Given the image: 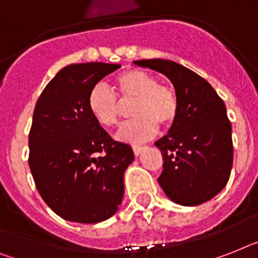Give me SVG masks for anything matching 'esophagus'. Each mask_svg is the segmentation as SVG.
Returning a JSON list of instances; mask_svg holds the SVG:
<instances>
[{"mask_svg":"<svg viewBox=\"0 0 258 258\" xmlns=\"http://www.w3.org/2000/svg\"><path fill=\"white\" fill-rule=\"evenodd\" d=\"M144 150V146H140V145H134L133 146V153L134 155H140Z\"/></svg>","mask_w":258,"mask_h":258,"instance_id":"esophagus-1","label":"esophagus"}]
</instances>
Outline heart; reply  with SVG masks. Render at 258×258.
I'll return each instance as SVG.
<instances>
[{
  "instance_id": "b5f03b06",
  "label": "heart",
  "mask_w": 258,
  "mask_h": 258,
  "mask_svg": "<svg viewBox=\"0 0 258 258\" xmlns=\"http://www.w3.org/2000/svg\"><path fill=\"white\" fill-rule=\"evenodd\" d=\"M117 91L120 99L104 84H96L88 95V109L99 124L114 126L122 113V103L133 106L136 120L120 127L117 138L121 141H148L157 133L158 125L171 126L179 112V101L175 91L169 86L159 84L157 78L142 70H129L117 76Z\"/></svg>"
}]
</instances>
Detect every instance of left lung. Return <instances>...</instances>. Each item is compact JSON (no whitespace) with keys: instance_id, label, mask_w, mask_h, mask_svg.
Returning <instances> with one entry per match:
<instances>
[{"instance_id":"8db88e82","label":"left lung","mask_w":258,"mask_h":258,"mask_svg":"<svg viewBox=\"0 0 258 258\" xmlns=\"http://www.w3.org/2000/svg\"><path fill=\"white\" fill-rule=\"evenodd\" d=\"M165 75L179 101L175 122L155 142L163 158L158 183L170 201L199 206L225 187L233 163L232 126L224 101L210 83L172 60H136Z\"/></svg>"}]
</instances>
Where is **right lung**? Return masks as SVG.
Listing matches in <instances>:
<instances>
[{"label": "right lung", "instance_id": "right-lung-1", "mask_svg": "<svg viewBox=\"0 0 258 258\" xmlns=\"http://www.w3.org/2000/svg\"><path fill=\"white\" fill-rule=\"evenodd\" d=\"M120 67L99 61L61 68L34 109L30 170L42 199L64 220L100 223L122 202L124 172L134 153L113 141L88 109L91 89Z\"/></svg>", "mask_w": 258, "mask_h": 258}]
</instances>
